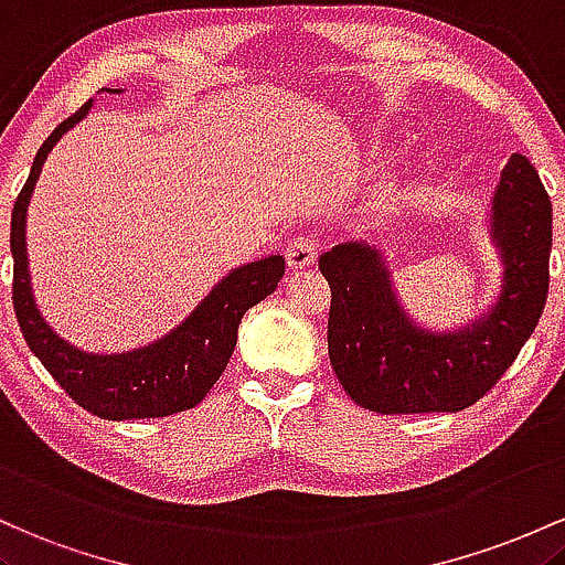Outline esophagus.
<instances>
[{"label": "esophagus", "instance_id": "34e87169", "mask_svg": "<svg viewBox=\"0 0 565 565\" xmlns=\"http://www.w3.org/2000/svg\"><path fill=\"white\" fill-rule=\"evenodd\" d=\"M317 250H320V243L312 234H303V237H294L285 248V258H288L290 269H307L317 262Z\"/></svg>", "mask_w": 565, "mask_h": 565}]
</instances>
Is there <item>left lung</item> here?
Masks as SVG:
<instances>
[{
	"label": "left lung",
	"instance_id": "8db88e82",
	"mask_svg": "<svg viewBox=\"0 0 565 565\" xmlns=\"http://www.w3.org/2000/svg\"><path fill=\"white\" fill-rule=\"evenodd\" d=\"M504 285L493 312L461 333L416 328L376 250L335 245L320 256L331 285L328 354L354 403L376 414H456L493 390L534 333L550 288L553 205L529 157L512 154L491 207Z\"/></svg>",
	"mask_w": 565,
	"mask_h": 565
}]
</instances>
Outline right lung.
I'll return each mask as SVG.
<instances>
[{
	"instance_id": "obj_1",
	"label": "right lung",
	"mask_w": 565,
	"mask_h": 565,
	"mask_svg": "<svg viewBox=\"0 0 565 565\" xmlns=\"http://www.w3.org/2000/svg\"><path fill=\"white\" fill-rule=\"evenodd\" d=\"M90 106L93 100H87L44 138L29 179L12 207L10 250L15 262L12 264V307H15L18 326L29 350L42 360L50 376L66 390L74 403L111 422L160 419V416L189 411L205 401L211 386L218 382L230 363L234 344H237L239 320L250 307L275 294L277 282L285 275V258L269 256L230 271V277L215 285L192 317H186L173 333L143 350L128 354H87L66 344L61 335L50 331L31 296L26 207L50 149L58 143L63 132L74 128L90 111Z\"/></svg>"
}]
</instances>
